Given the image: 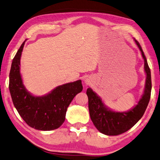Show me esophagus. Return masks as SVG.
<instances>
[{"instance_id": "esophagus-1", "label": "esophagus", "mask_w": 160, "mask_h": 160, "mask_svg": "<svg viewBox=\"0 0 160 160\" xmlns=\"http://www.w3.org/2000/svg\"><path fill=\"white\" fill-rule=\"evenodd\" d=\"M85 82H86V83H89V82H90V81H89L88 79H86V80H85Z\"/></svg>"}]
</instances>
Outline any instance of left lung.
<instances>
[{
    "label": "left lung",
    "mask_w": 160,
    "mask_h": 160,
    "mask_svg": "<svg viewBox=\"0 0 160 160\" xmlns=\"http://www.w3.org/2000/svg\"><path fill=\"white\" fill-rule=\"evenodd\" d=\"M134 41L144 59V68L147 75L144 94L138 105L127 112H115L106 108L100 98L91 88H88L86 91L91 119L97 129L105 135L118 136L129 130L141 119L150 101L152 89L150 69L141 45L135 38Z\"/></svg>",
    "instance_id": "left-lung-1"
}]
</instances>
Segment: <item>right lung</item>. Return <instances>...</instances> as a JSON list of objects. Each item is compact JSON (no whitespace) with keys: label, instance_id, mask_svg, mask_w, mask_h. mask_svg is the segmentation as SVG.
I'll return each instance as SVG.
<instances>
[{"label":"right lung","instance_id":"1","mask_svg":"<svg viewBox=\"0 0 160 160\" xmlns=\"http://www.w3.org/2000/svg\"><path fill=\"white\" fill-rule=\"evenodd\" d=\"M24 42L13 58L9 75V89L13 104L29 127L41 131L56 129L65 120L67 108L72 100L83 90L82 81L59 86L45 96H32L22 83L19 73Z\"/></svg>","mask_w":160,"mask_h":160}]
</instances>
